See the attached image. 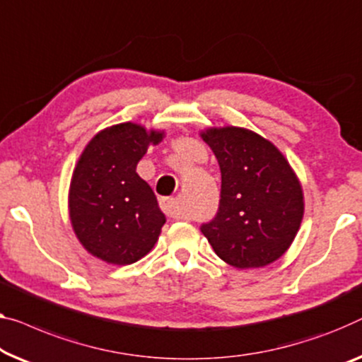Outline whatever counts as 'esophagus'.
<instances>
[{
  "mask_svg": "<svg viewBox=\"0 0 362 362\" xmlns=\"http://www.w3.org/2000/svg\"><path fill=\"white\" fill-rule=\"evenodd\" d=\"M160 209L169 216V218H175V219H180L182 218V213L179 209V204H177L175 198H163L160 199Z\"/></svg>",
  "mask_w": 362,
  "mask_h": 362,
  "instance_id": "34e87169",
  "label": "esophagus"
}]
</instances>
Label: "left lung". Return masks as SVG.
I'll use <instances>...</instances> for the list:
<instances>
[{
  "instance_id": "8db88e82",
  "label": "left lung",
  "mask_w": 362,
  "mask_h": 362,
  "mask_svg": "<svg viewBox=\"0 0 362 362\" xmlns=\"http://www.w3.org/2000/svg\"><path fill=\"white\" fill-rule=\"evenodd\" d=\"M203 141L221 169L219 208L202 233L221 260L235 268L276 262L293 244L304 216L302 187L272 141L239 127L208 128Z\"/></svg>"
}]
</instances>
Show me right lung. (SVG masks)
<instances>
[{
    "label": "right lung",
    "mask_w": 362,
    "mask_h": 362,
    "mask_svg": "<svg viewBox=\"0 0 362 362\" xmlns=\"http://www.w3.org/2000/svg\"><path fill=\"white\" fill-rule=\"evenodd\" d=\"M163 138L164 132L118 123L97 133L79 156L69 185V219L90 255L129 265L158 242L165 216L136 165L149 144Z\"/></svg>",
    "instance_id": "add662e5"
}]
</instances>
